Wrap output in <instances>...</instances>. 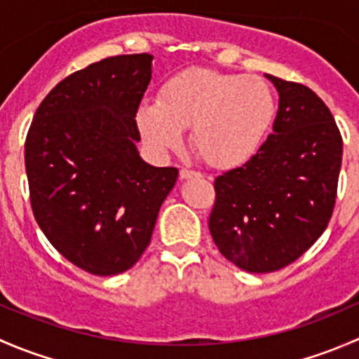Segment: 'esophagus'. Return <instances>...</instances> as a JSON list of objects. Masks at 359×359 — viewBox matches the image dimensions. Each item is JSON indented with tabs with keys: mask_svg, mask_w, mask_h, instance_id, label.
Wrapping results in <instances>:
<instances>
[{
	"mask_svg": "<svg viewBox=\"0 0 359 359\" xmlns=\"http://www.w3.org/2000/svg\"><path fill=\"white\" fill-rule=\"evenodd\" d=\"M196 177H201V173L194 172V170H187V168L180 170V179H196Z\"/></svg>",
	"mask_w": 359,
	"mask_h": 359,
	"instance_id": "34e87169",
	"label": "esophagus"
}]
</instances>
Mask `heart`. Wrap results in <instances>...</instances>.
<instances>
[{
    "instance_id": "heart-1",
    "label": "heart",
    "mask_w": 359,
    "mask_h": 359,
    "mask_svg": "<svg viewBox=\"0 0 359 359\" xmlns=\"http://www.w3.org/2000/svg\"><path fill=\"white\" fill-rule=\"evenodd\" d=\"M276 114L271 86L259 76L213 69H186L163 85L156 100L137 111V125L156 151L175 149L182 130L208 165L231 168L247 163L262 146Z\"/></svg>"
}]
</instances>
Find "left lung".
I'll use <instances>...</instances> for the list:
<instances>
[{
	"label": "left lung",
	"mask_w": 359,
	"mask_h": 359,
	"mask_svg": "<svg viewBox=\"0 0 359 359\" xmlns=\"http://www.w3.org/2000/svg\"><path fill=\"white\" fill-rule=\"evenodd\" d=\"M280 104L273 133L240 168L215 179L208 227L219 252L248 273L299 259L323 234L337 198L342 137L311 88L266 74Z\"/></svg>",
	"instance_id": "1"
}]
</instances>
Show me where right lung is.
<instances>
[{
	"mask_svg": "<svg viewBox=\"0 0 359 359\" xmlns=\"http://www.w3.org/2000/svg\"><path fill=\"white\" fill-rule=\"evenodd\" d=\"M151 72L149 53L72 72L39 104L25 139L36 222L69 262L97 276L140 259L179 175L137 151L135 116Z\"/></svg>",
	"mask_w": 359,
	"mask_h": 359,
	"instance_id": "obj_1",
	"label": "right lung"
}]
</instances>
